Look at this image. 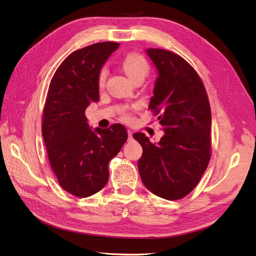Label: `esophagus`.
<instances>
[{"label": "esophagus", "mask_w": 256, "mask_h": 256, "mask_svg": "<svg viewBox=\"0 0 256 256\" xmlns=\"http://www.w3.org/2000/svg\"><path fill=\"white\" fill-rule=\"evenodd\" d=\"M128 139L130 140L132 138H133V132H132V130H128Z\"/></svg>", "instance_id": "34e87169"}]
</instances>
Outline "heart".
Returning a JSON list of instances; mask_svg holds the SVG:
<instances>
[{
    "label": "heart",
    "instance_id": "heart-1",
    "mask_svg": "<svg viewBox=\"0 0 256 256\" xmlns=\"http://www.w3.org/2000/svg\"><path fill=\"white\" fill-rule=\"evenodd\" d=\"M122 68L132 80H135L136 78H139V77L144 78L150 72V66L146 59L144 56L136 52L128 54L124 56V59L122 61ZM106 77H108V70L106 68H102L98 74L99 88L104 86ZM122 118L126 121L130 120V115L126 108L122 110Z\"/></svg>",
    "mask_w": 256,
    "mask_h": 256
}]
</instances>
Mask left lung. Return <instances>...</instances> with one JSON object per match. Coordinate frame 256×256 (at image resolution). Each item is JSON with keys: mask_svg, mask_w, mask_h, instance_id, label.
<instances>
[{"mask_svg": "<svg viewBox=\"0 0 256 256\" xmlns=\"http://www.w3.org/2000/svg\"><path fill=\"white\" fill-rule=\"evenodd\" d=\"M146 52L158 72L148 108L158 115L164 135L154 144L144 133L134 134L144 150L138 170L148 191L177 200L193 190L209 164L210 103L200 77L180 56Z\"/></svg>", "mask_w": 256, "mask_h": 256, "instance_id": "left-lung-1", "label": "left lung"}]
</instances>
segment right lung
I'll return each instance as SVG.
<instances>
[{"instance_id":"obj_1","label":"right lung","mask_w":256,"mask_h":256,"mask_svg":"<svg viewBox=\"0 0 256 256\" xmlns=\"http://www.w3.org/2000/svg\"><path fill=\"white\" fill-rule=\"evenodd\" d=\"M116 42L92 44L72 52L56 70L43 110L42 135L59 184L77 197H88L108 180V162L128 139L120 123L92 130L85 110L99 100L98 74Z\"/></svg>"}]
</instances>
